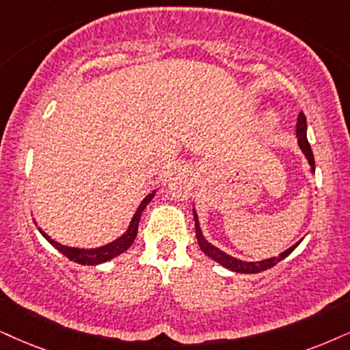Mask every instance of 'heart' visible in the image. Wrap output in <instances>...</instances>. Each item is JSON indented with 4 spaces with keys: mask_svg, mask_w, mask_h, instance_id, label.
Returning <instances> with one entry per match:
<instances>
[{
    "mask_svg": "<svg viewBox=\"0 0 350 350\" xmlns=\"http://www.w3.org/2000/svg\"><path fill=\"white\" fill-rule=\"evenodd\" d=\"M265 121H267V124H269V126H274V124L278 122V116H276V113L269 111V113L267 114V118H265Z\"/></svg>",
    "mask_w": 350,
    "mask_h": 350,
    "instance_id": "1",
    "label": "heart"
}]
</instances>
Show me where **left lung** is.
<instances>
[{
  "instance_id": "obj_1",
  "label": "left lung",
  "mask_w": 350,
  "mask_h": 350,
  "mask_svg": "<svg viewBox=\"0 0 350 350\" xmlns=\"http://www.w3.org/2000/svg\"><path fill=\"white\" fill-rule=\"evenodd\" d=\"M295 137H297L299 148L302 150L304 157L307 158L308 166H310V172L312 174H315V158H313L312 147H310V144H308V139H307V118H305L304 113H300L297 118V124H295ZM193 221H196V236H197L198 247H200L203 254H205L206 256H210L211 260H215L216 263H219L221 267L231 269V271H236V273L254 274V273L265 271V269H268V268H273L274 265H278L281 260H284L287 255L293 254L295 247H297L304 239V237L300 239L299 242H295L294 245H291L289 249L284 250L278 256L260 260V262H245V260H241V258H236V256H232V255H228L226 252H223L221 249H218V247L210 244V242L206 241L205 236H203V232H202L200 221H198V215L196 211V205H193Z\"/></svg>"
}]
</instances>
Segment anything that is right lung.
<instances>
[{"label":"right lung","instance_id":"obj_1","mask_svg":"<svg viewBox=\"0 0 350 350\" xmlns=\"http://www.w3.org/2000/svg\"><path fill=\"white\" fill-rule=\"evenodd\" d=\"M154 193H157V189L152 190V192H150L148 196L145 197L142 202H140L139 208L135 210V213H134V216H132L129 226H127L124 234H121L118 239H114V241L109 242V244L94 247V249H83V247H70V245L61 244V242H57V241H55V239H51L50 236H48V234L43 231L42 228H38L37 221L33 219V223H35V226L38 228L40 234H42V236L45 237L56 250H59L61 254L68 256L70 262H76L79 265H100V263L109 262V260H113L114 256L124 254V252H126L132 244H134L135 236H137V229H139V223H140V216H142L144 210L147 208L148 203L152 202Z\"/></svg>","mask_w":350,"mask_h":350}]
</instances>
